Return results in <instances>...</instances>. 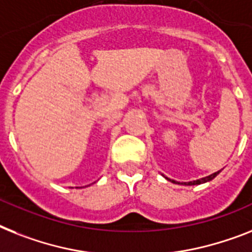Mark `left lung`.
<instances>
[{"label": "left lung", "mask_w": 252, "mask_h": 252, "mask_svg": "<svg viewBox=\"0 0 252 252\" xmlns=\"http://www.w3.org/2000/svg\"><path fill=\"white\" fill-rule=\"evenodd\" d=\"M220 171H216V172H214V174H211V175H209V176H206V178H202V179H198V180H193V182H188V183H182V184H186V186H198V184H203V183H207V182H210V180H213L214 178H215L216 175H218V174H219ZM165 176V175H163ZM166 178V176H165ZM168 180V182H171V183H175V184H180V183H178V182H175V180H171V179H168V178H166Z\"/></svg>", "instance_id": "obj_1"}]
</instances>
